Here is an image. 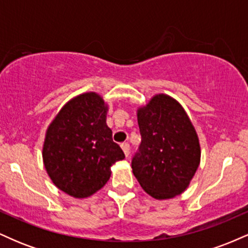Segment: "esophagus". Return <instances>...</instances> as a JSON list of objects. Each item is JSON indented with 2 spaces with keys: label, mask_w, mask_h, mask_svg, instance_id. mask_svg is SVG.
I'll return each instance as SVG.
<instances>
[{
  "label": "esophagus",
  "mask_w": 248,
  "mask_h": 248,
  "mask_svg": "<svg viewBox=\"0 0 248 248\" xmlns=\"http://www.w3.org/2000/svg\"><path fill=\"white\" fill-rule=\"evenodd\" d=\"M121 148L122 150H124V155H126V157H128V155H129V144L128 143H122L121 144Z\"/></svg>",
  "instance_id": "1"
}]
</instances>
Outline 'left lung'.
<instances>
[{"instance_id": "8db88e82", "label": "left lung", "mask_w": 248, "mask_h": 248, "mask_svg": "<svg viewBox=\"0 0 248 248\" xmlns=\"http://www.w3.org/2000/svg\"><path fill=\"white\" fill-rule=\"evenodd\" d=\"M141 144L133 173L153 198L169 199L186 191L201 162V146L191 120L177 100L154 95L138 109Z\"/></svg>"}]
</instances>
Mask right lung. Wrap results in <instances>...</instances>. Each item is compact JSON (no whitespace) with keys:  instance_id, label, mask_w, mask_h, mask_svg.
Returning a JSON list of instances; mask_svg holds the SVG:
<instances>
[{"instance_id":"add662e5","label":"right lung","mask_w":248,"mask_h":248,"mask_svg":"<svg viewBox=\"0 0 248 248\" xmlns=\"http://www.w3.org/2000/svg\"><path fill=\"white\" fill-rule=\"evenodd\" d=\"M107 110L98 93H82L67 101L47 127L44 167L53 184L75 198L100 190L110 177V167L124 158L106 124Z\"/></svg>"}]
</instances>
